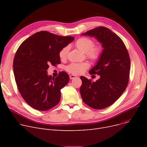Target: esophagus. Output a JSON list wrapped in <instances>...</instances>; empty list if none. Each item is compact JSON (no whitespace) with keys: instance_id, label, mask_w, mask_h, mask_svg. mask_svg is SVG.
<instances>
[{"instance_id":"1","label":"esophagus","mask_w":147,"mask_h":147,"mask_svg":"<svg viewBox=\"0 0 147 147\" xmlns=\"http://www.w3.org/2000/svg\"><path fill=\"white\" fill-rule=\"evenodd\" d=\"M76 78H77V76H75V75L71 74V75L69 76V79H75Z\"/></svg>"}]
</instances>
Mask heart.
Here are the masks:
<instances>
[{
	"label": "heart",
	"mask_w": 147,
	"mask_h": 147,
	"mask_svg": "<svg viewBox=\"0 0 147 147\" xmlns=\"http://www.w3.org/2000/svg\"><path fill=\"white\" fill-rule=\"evenodd\" d=\"M76 48L85 53L86 57L92 61H95L99 58L102 53V48L99 46H94V42L89 38L83 37L77 40L75 43ZM68 48L64 47L59 52V57L61 59H65L68 55ZM88 67V64L83 63H71L66 67L67 71L74 74L83 73Z\"/></svg>",
	"instance_id": "heart-1"
}]
</instances>
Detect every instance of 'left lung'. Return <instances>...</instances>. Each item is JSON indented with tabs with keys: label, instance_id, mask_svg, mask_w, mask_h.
I'll list each match as a JSON object with an SVG mask.
<instances>
[{
	"label": "left lung",
	"instance_id": "1",
	"mask_svg": "<svg viewBox=\"0 0 147 147\" xmlns=\"http://www.w3.org/2000/svg\"><path fill=\"white\" fill-rule=\"evenodd\" d=\"M82 35L94 37L104 49L96 65L89 71V74H98L100 78L94 82L81 76L80 94L83 102L90 107L103 109L116 101L127 86L129 53L120 37L107 27L93 28Z\"/></svg>",
	"mask_w": 147,
	"mask_h": 147
}]
</instances>
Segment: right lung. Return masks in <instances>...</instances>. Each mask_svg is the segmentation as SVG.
<instances>
[{
  "instance_id": "right-lung-1",
  "label": "right lung",
  "mask_w": 147,
  "mask_h": 147,
  "mask_svg": "<svg viewBox=\"0 0 147 147\" xmlns=\"http://www.w3.org/2000/svg\"><path fill=\"white\" fill-rule=\"evenodd\" d=\"M74 39L46 31L31 36L20 46L13 63L15 82L22 98L33 109L46 111L57 105L61 89L69 82L64 71L54 78L48 76L49 65L61 63L59 52Z\"/></svg>"
}]
</instances>
